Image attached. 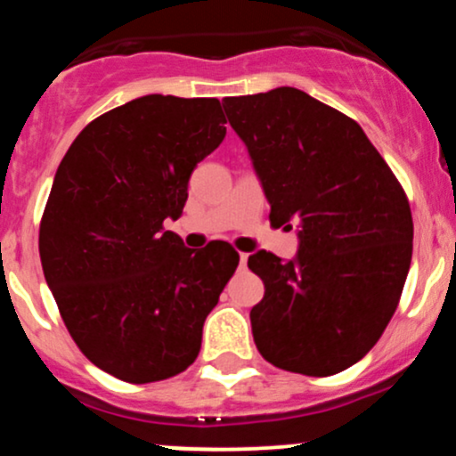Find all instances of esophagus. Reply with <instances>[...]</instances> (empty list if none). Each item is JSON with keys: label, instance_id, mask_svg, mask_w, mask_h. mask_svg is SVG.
Masks as SVG:
<instances>
[{"label": "esophagus", "instance_id": "34e87169", "mask_svg": "<svg viewBox=\"0 0 456 456\" xmlns=\"http://www.w3.org/2000/svg\"><path fill=\"white\" fill-rule=\"evenodd\" d=\"M246 261H248V253H240V268H246Z\"/></svg>", "mask_w": 456, "mask_h": 456}]
</instances>
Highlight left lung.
<instances>
[{
	"label": "left lung",
	"instance_id": "1",
	"mask_svg": "<svg viewBox=\"0 0 456 456\" xmlns=\"http://www.w3.org/2000/svg\"><path fill=\"white\" fill-rule=\"evenodd\" d=\"M248 148L270 221L296 223V261L250 255L264 300L250 311L259 354L328 378L364 358L399 306L413 221L401 182L352 118L296 87L223 101Z\"/></svg>",
	"mask_w": 456,
	"mask_h": 456
}]
</instances>
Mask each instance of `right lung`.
<instances>
[{"instance_id":"obj_1","label":"right lung","mask_w":456,"mask_h":456,"mask_svg":"<svg viewBox=\"0 0 456 456\" xmlns=\"http://www.w3.org/2000/svg\"><path fill=\"white\" fill-rule=\"evenodd\" d=\"M224 122L216 98L150 94L87 124L57 167L40 221L45 279L83 355L128 384L195 362L203 322L238 268L232 244L195 253L165 232Z\"/></svg>"}]
</instances>
